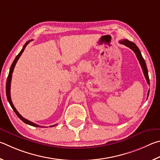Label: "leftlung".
I'll list each match as a JSON object with an SVG mask.
<instances>
[{
  "instance_id": "1",
  "label": "left lung",
  "mask_w": 160,
  "mask_h": 160,
  "mask_svg": "<svg viewBox=\"0 0 160 160\" xmlns=\"http://www.w3.org/2000/svg\"><path fill=\"white\" fill-rule=\"evenodd\" d=\"M119 43L121 44L124 45V46H126L128 47L129 48L132 50L134 52H135L136 57H137V58H138V60L140 62V64H141V66L142 67V72H143V74H144V76L145 77V79H146V81H147V83H148V84H150V79H149V77H148V72L146 64H145V60L143 59V58H142L141 52V51H140L138 48L136 46V45L135 43L130 41L127 40V39H123V40L119 41ZM149 93H150V91H148V96H149Z\"/></svg>"
}]
</instances>
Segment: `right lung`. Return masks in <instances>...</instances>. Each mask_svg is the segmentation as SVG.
I'll list each match as a JSON object with an SVG mask.
<instances>
[{
	"mask_svg": "<svg viewBox=\"0 0 160 160\" xmlns=\"http://www.w3.org/2000/svg\"><path fill=\"white\" fill-rule=\"evenodd\" d=\"M32 41V40H29V41H28L27 42H26V43L24 44V46H23V48H22V49L21 51L19 52V54L16 56V58H15V60H14L13 62H12V65H11V67H10V72H9V74H8V78H7V82H6V96H7V98H8V102H9L10 105V106H11V108H12L13 111L15 112V114H17V116H18V117H19V118L22 120V122H24L25 124H29V125L32 126V127H41V126H39V125H38V124H34V123H33V122H32L29 121V120H27V119H26L25 118H24V117H22V116L21 115V114L18 112V110H16V108H15V106H14V105L12 104V100H11V97H10V83H11V80H12V72H13L14 68H15V64H16V63H17V62H18V60H19V57H20L21 55L22 54V52H24L25 48H26V46H27L28 43H29V42ZM56 125H57V124L52 125V126H50V127H55V126H56Z\"/></svg>",
	"mask_w": 160,
	"mask_h": 160,
	"instance_id": "right-lung-1",
	"label": "right lung"
}]
</instances>
